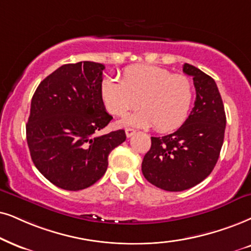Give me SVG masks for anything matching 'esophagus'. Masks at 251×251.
<instances>
[{
	"instance_id": "1",
	"label": "esophagus",
	"mask_w": 251,
	"mask_h": 251,
	"mask_svg": "<svg viewBox=\"0 0 251 251\" xmlns=\"http://www.w3.org/2000/svg\"><path fill=\"white\" fill-rule=\"evenodd\" d=\"M125 133H126V136H127V138H131L133 134H135V129L128 127L125 129Z\"/></svg>"
}]
</instances>
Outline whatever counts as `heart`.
I'll use <instances>...</instances> for the list:
<instances>
[{
    "instance_id": "1",
    "label": "heart",
    "mask_w": 251,
    "mask_h": 251,
    "mask_svg": "<svg viewBox=\"0 0 251 251\" xmlns=\"http://www.w3.org/2000/svg\"><path fill=\"white\" fill-rule=\"evenodd\" d=\"M100 98L111 115L125 116L138 105L142 109L122 120L120 125L151 126L160 132L173 131L188 117L193 100L189 77L173 74L151 65L129 66L122 72L120 82L105 78L100 85Z\"/></svg>"
}]
</instances>
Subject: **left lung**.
I'll return each instance as SVG.
<instances>
[{"label":"left lung","mask_w":251,"mask_h":251,"mask_svg":"<svg viewBox=\"0 0 251 251\" xmlns=\"http://www.w3.org/2000/svg\"><path fill=\"white\" fill-rule=\"evenodd\" d=\"M193 77L195 106L176 132L151 136L141 170L145 178L166 191H183L204 180L214 169L224 144L226 113L215 81L195 66L184 63Z\"/></svg>","instance_id":"left-lung-1"}]
</instances>
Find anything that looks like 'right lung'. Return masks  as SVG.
Returning <instances> with one entry per match:
<instances>
[{
    "label": "right lung",
    "mask_w": 251,
    "mask_h": 251,
    "mask_svg": "<svg viewBox=\"0 0 251 251\" xmlns=\"http://www.w3.org/2000/svg\"><path fill=\"white\" fill-rule=\"evenodd\" d=\"M104 65L67 63L38 85L26 140L31 158L58 188L78 191L102 178L107 157L126 140L124 129L96 136L112 119L100 98Z\"/></svg>",
    "instance_id": "right-lung-1"
}]
</instances>
